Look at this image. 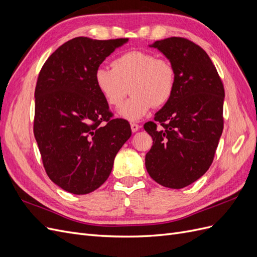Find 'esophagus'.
I'll return each mask as SVG.
<instances>
[{"mask_svg": "<svg viewBox=\"0 0 257 257\" xmlns=\"http://www.w3.org/2000/svg\"><path fill=\"white\" fill-rule=\"evenodd\" d=\"M131 130H132V132H133V133H135V132H137L139 130V125L137 123H132L131 124Z\"/></svg>", "mask_w": 257, "mask_h": 257, "instance_id": "esophagus-1", "label": "esophagus"}]
</instances>
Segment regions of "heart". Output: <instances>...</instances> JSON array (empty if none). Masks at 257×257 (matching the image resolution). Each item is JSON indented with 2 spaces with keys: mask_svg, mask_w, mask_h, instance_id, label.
Here are the masks:
<instances>
[{
  "mask_svg": "<svg viewBox=\"0 0 257 257\" xmlns=\"http://www.w3.org/2000/svg\"><path fill=\"white\" fill-rule=\"evenodd\" d=\"M111 66L98 67L94 80L106 102L115 108L133 93L119 111L122 118L137 121L152 106L160 108L172 99L177 73L170 61L158 58L153 52L133 50L115 58Z\"/></svg>",
  "mask_w": 257,
  "mask_h": 257,
  "instance_id": "heart-1",
  "label": "heart"
}]
</instances>
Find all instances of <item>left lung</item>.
<instances>
[{
    "label": "left lung",
    "mask_w": 257,
    "mask_h": 257,
    "mask_svg": "<svg viewBox=\"0 0 257 257\" xmlns=\"http://www.w3.org/2000/svg\"><path fill=\"white\" fill-rule=\"evenodd\" d=\"M150 47L172 62L177 83L172 99L144 125L153 139L146 168L159 184L182 189L212 164L224 126V87L212 61L195 43L169 37Z\"/></svg>",
    "instance_id": "obj_1"
}]
</instances>
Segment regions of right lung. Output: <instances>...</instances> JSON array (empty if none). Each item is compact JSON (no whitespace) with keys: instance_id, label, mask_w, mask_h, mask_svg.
<instances>
[{"instance_id":"right-lung-1","label":"right lung","mask_w":257,"mask_h":257,"mask_svg":"<svg viewBox=\"0 0 257 257\" xmlns=\"http://www.w3.org/2000/svg\"><path fill=\"white\" fill-rule=\"evenodd\" d=\"M128 38L75 37L45 62L35 88L34 136L52 182L76 195L98 189L132 135L113 119L94 80L95 71Z\"/></svg>"}]
</instances>
